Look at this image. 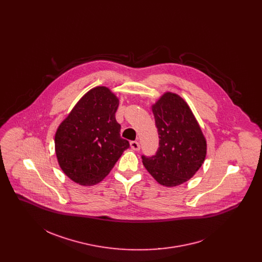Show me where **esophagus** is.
<instances>
[{
    "label": "esophagus",
    "instance_id": "esophagus-1",
    "mask_svg": "<svg viewBox=\"0 0 262 262\" xmlns=\"http://www.w3.org/2000/svg\"><path fill=\"white\" fill-rule=\"evenodd\" d=\"M130 148L133 150L138 151V150L140 149V145H139V143L137 141H132L130 142Z\"/></svg>",
    "mask_w": 262,
    "mask_h": 262
}]
</instances>
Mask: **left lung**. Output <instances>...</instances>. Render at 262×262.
Returning <instances> with one entry per match:
<instances>
[{
  "instance_id": "obj_1",
  "label": "left lung",
  "mask_w": 262,
  "mask_h": 262,
  "mask_svg": "<svg viewBox=\"0 0 262 262\" xmlns=\"http://www.w3.org/2000/svg\"><path fill=\"white\" fill-rule=\"evenodd\" d=\"M159 136L156 154L142 155L149 174L162 186L176 187L198 172L206 156V140L185 100L167 92L152 106Z\"/></svg>"
}]
</instances>
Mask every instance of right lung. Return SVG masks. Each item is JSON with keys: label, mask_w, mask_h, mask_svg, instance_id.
<instances>
[{"label": "right lung", "mask_w": 262, "mask_h": 262, "mask_svg": "<svg viewBox=\"0 0 262 262\" xmlns=\"http://www.w3.org/2000/svg\"><path fill=\"white\" fill-rule=\"evenodd\" d=\"M119 99L105 86L93 88L77 102L57 129L58 162L71 180L82 186L100 183L125 149L115 114Z\"/></svg>", "instance_id": "right-lung-1"}]
</instances>
